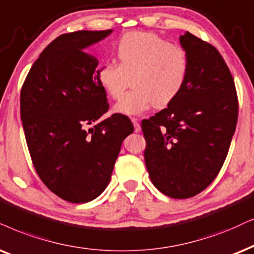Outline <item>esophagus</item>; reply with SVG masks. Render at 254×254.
<instances>
[{
  "label": "esophagus",
  "instance_id": "34e87169",
  "mask_svg": "<svg viewBox=\"0 0 254 254\" xmlns=\"http://www.w3.org/2000/svg\"><path fill=\"white\" fill-rule=\"evenodd\" d=\"M131 122H132V124H133V127H134V132H139L140 131V124H139V122H138V120L137 118H131Z\"/></svg>",
  "mask_w": 254,
  "mask_h": 254
}]
</instances>
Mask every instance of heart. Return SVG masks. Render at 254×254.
Here are the masks:
<instances>
[{
	"instance_id": "b5f03b06",
	"label": "heart",
	"mask_w": 254,
	"mask_h": 254,
	"mask_svg": "<svg viewBox=\"0 0 254 254\" xmlns=\"http://www.w3.org/2000/svg\"><path fill=\"white\" fill-rule=\"evenodd\" d=\"M120 64L105 61L97 70V78L111 98L118 99L132 76L133 90L115 105L118 114L140 115L156 105L171 104L184 88L190 60L188 51L152 33L131 31L118 41Z\"/></svg>"
}]
</instances>
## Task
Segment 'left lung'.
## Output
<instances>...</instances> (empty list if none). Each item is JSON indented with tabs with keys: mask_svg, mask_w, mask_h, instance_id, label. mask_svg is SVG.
Masks as SVG:
<instances>
[{
	"mask_svg": "<svg viewBox=\"0 0 254 254\" xmlns=\"http://www.w3.org/2000/svg\"><path fill=\"white\" fill-rule=\"evenodd\" d=\"M190 71L178 97L142 121L151 182L176 199L193 197L219 173L238 120L236 85L212 44L186 31L179 37Z\"/></svg>",
	"mask_w": 254,
	"mask_h": 254,
	"instance_id": "obj_1",
	"label": "left lung"
}]
</instances>
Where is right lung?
<instances>
[{
    "instance_id": "add662e5",
    "label": "right lung",
    "mask_w": 254,
    "mask_h": 254,
    "mask_svg": "<svg viewBox=\"0 0 254 254\" xmlns=\"http://www.w3.org/2000/svg\"><path fill=\"white\" fill-rule=\"evenodd\" d=\"M112 33L81 30L55 38L29 70L21 90V120L41 181L70 203L97 198L110 182L125 137L133 125L109 110L97 78L98 61L84 49Z\"/></svg>"
}]
</instances>
